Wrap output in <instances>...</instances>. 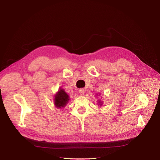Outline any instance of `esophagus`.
Here are the masks:
<instances>
[{"mask_svg":"<svg viewBox=\"0 0 160 160\" xmlns=\"http://www.w3.org/2000/svg\"><path fill=\"white\" fill-rule=\"evenodd\" d=\"M79 93L80 95H83L85 94V90H84L83 89H80L79 90Z\"/></svg>","mask_w":160,"mask_h":160,"instance_id":"obj_1","label":"esophagus"}]
</instances>
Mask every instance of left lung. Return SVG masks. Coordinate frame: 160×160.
<instances>
[{"mask_svg":"<svg viewBox=\"0 0 160 160\" xmlns=\"http://www.w3.org/2000/svg\"><path fill=\"white\" fill-rule=\"evenodd\" d=\"M99 95H101L100 94H99ZM98 104H99V106H101V105H103V101H101V100H99L98 101Z\"/></svg>","mask_w":160,"mask_h":160,"instance_id":"left-lung-1","label":"left lung"}]
</instances>
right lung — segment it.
<instances>
[{"instance_id": "add662e5", "label": "right lung", "mask_w": 160, "mask_h": 160, "mask_svg": "<svg viewBox=\"0 0 160 160\" xmlns=\"http://www.w3.org/2000/svg\"><path fill=\"white\" fill-rule=\"evenodd\" d=\"M69 96L65 91L60 88L54 96V104L57 109H62L65 107L69 101Z\"/></svg>"}]
</instances>
